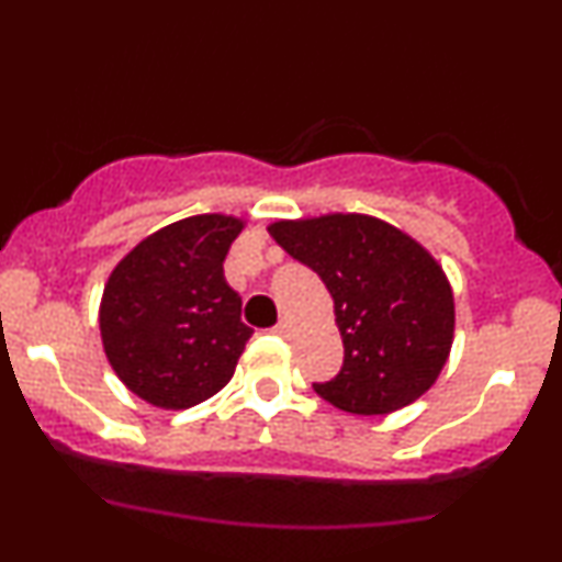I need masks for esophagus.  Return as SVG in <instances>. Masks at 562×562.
Masks as SVG:
<instances>
[{
  "instance_id": "obj_1",
  "label": "esophagus",
  "mask_w": 562,
  "mask_h": 562,
  "mask_svg": "<svg viewBox=\"0 0 562 562\" xmlns=\"http://www.w3.org/2000/svg\"><path fill=\"white\" fill-rule=\"evenodd\" d=\"M274 333H277V335H282V338H288V335H290V322H288V319H280V322H277V325H274Z\"/></svg>"
}]
</instances>
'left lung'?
I'll list each match as a JSON object with an SVG mask.
<instances>
[{"label": "left lung", "mask_w": 562, "mask_h": 562, "mask_svg": "<svg viewBox=\"0 0 562 562\" xmlns=\"http://www.w3.org/2000/svg\"><path fill=\"white\" fill-rule=\"evenodd\" d=\"M267 229L333 295L344 367L314 391L364 417L417 402L454 340V293L441 263L415 237L367 214L282 218Z\"/></svg>", "instance_id": "left-lung-1"}]
</instances>
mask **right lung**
I'll return each mask as SVG.
<instances>
[{"instance_id":"obj_1","label":"right lung","mask_w":562,"mask_h":562,"mask_svg":"<svg viewBox=\"0 0 562 562\" xmlns=\"http://www.w3.org/2000/svg\"><path fill=\"white\" fill-rule=\"evenodd\" d=\"M245 227L227 214L187 216L153 232L115 263L100 301L113 372L142 402L190 409L235 375L254 335L224 259Z\"/></svg>"}]
</instances>
